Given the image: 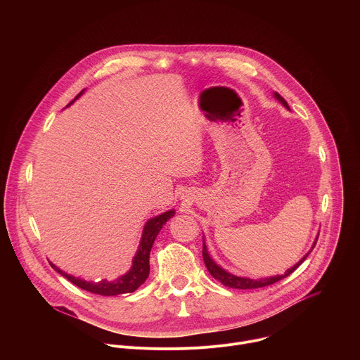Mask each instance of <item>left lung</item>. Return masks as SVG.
<instances>
[{
	"instance_id": "left-lung-1",
	"label": "left lung",
	"mask_w": 360,
	"mask_h": 360,
	"mask_svg": "<svg viewBox=\"0 0 360 360\" xmlns=\"http://www.w3.org/2000/svg\"><path fill=\"white\" fill-rule=\"evenodd\" d=\"M274 96L281 102V104H282L285 108L289 110L288 102H286L278 92H275ZM318 238H319V235H318ZM318 238L315 239L312 249L315 248ZM312 249H311L309 252H307L296 265H293L290 269H288L283 275H276V276H269V278H261V279H249V278L235 276V275L226 272L225 269H222L218 264L214 262V259L210 256L208 249H207V245H205V240H203V248H202V256H203V262H205V265H207V269L210 271V274H211L217 281H219L222 285H225V286H228V288H232V289H256V288H264V286H268V285H274L275 282H278V281H281V279L289 276V275H290L295 269H297V266L307 258V255H309V253L312 252Z\"/></svg>"
}]
</instances>
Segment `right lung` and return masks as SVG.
Returning a JSON list of instances; mask_svg holds the SVG:
<instances>
[{
	"label": "right lung",
	"mask_w": 360,
	"mask_h": 360,
	"mask_svg": "<svg viewBox=\"0 0 360 360\" xmlns=\"http://www.w3.org/2000/svg\"><path fill=\"white\" fill-rule=\"evenodd\" d=\"M82 92L84 91H81L75 96V99L78 96H81ZM74 101H71L68 105H71ZM174 215H175V211L171 210V211H167V212H164V214H161L155 218H150L145 224L143 231H142V238H141V242H139V248H138V250L134 256L131 269L125 275L117 278L115 281L110 282L107 279H102L99 282H88L85 279H79V278H75L72 275H68V274L63 272L54 264L49 262V265L53 266L60 275L67 278L70 282H72L78 288H81L84 290H88L91 293H96V295H102V296H115V295H121V293L135 292L146 281V278L149 275V253H150V248L153 245V240H155V238L158 236L160 231L167 224V221H169Z\"/></svg>",
	"instance_id": "add662e5"
}]
</instances>
